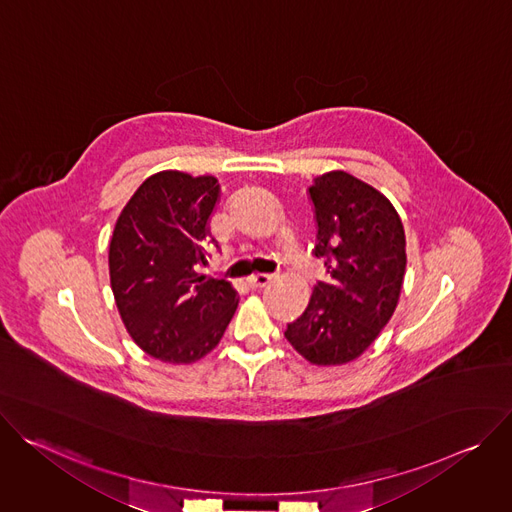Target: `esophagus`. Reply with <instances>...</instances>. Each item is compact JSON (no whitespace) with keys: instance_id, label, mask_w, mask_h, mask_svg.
Wrapping results in <instances>:
<instances>
[{"instance_id":"obj_1","label":"esophagus","mask_w":512,"mask_h":512,"mask_svg":"<svg viewBox=\"0 0 512 512\" xmlns=\"http://www.w3.org/2000/svg\"><path fill=\"white\" fill-rule=\"evenodd\" d=\"M271 281H273V275H263V273H257V275H251V277H249V285L255 287V289L267 287Z\"/></svg>"}]
</instances>
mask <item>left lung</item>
<instances>
[{
  "mask_svg": "<svg viewBox=\"0 0 512 512\" xmlns=\"http://www.w3.org/2000/svg\"><path fill=\"white\" fill-rule=\"evenodd\" d=\"M308 192L326 279L285 338L308 362L338 367L367 350L397 308L405 231L391 200L344 170L314 178Z\"/></svg>",
  "mask_w": 512,
  "mask_h": 512,
  "instance_id": "8db88e82",
  "label": "left lung"
}]
</instances>
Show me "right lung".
Returning <instances> with one entry per match:
<instances>
[{
    "instance_id": "right-lung-1",
    "label": "right lung",
    "mask_w": 512,
    "mask_h": 512,
    "mask_svg": "<svg viewBox=\"0 0 512 512\" xmlns=\"http://www.w3.org/2000/svg\"><path fill=\"white\" fill-rule=\"evenodd\" d=\"M214 176L164 170L123 206L109 243V277L119 316L145 352L190 364L221 342L237 291L206 279L208 221L218 200Z\"/></svg>"
}]
</instances>
